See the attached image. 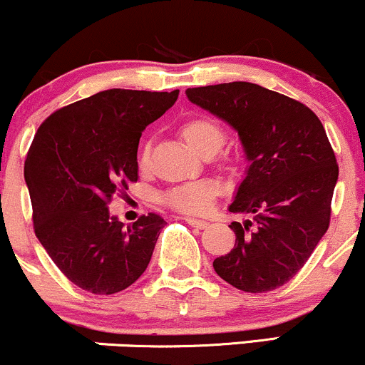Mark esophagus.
I'll use <instances>...</instances> for the list:
<instances>
[{"label": "esophagus", "mask_w": 365, "mask_h": 365, "mask_svg": "<svg viewBox=\"0 0 365 365\" xmlns=\"http://www.w3.org/2000/svg\"><path fill=\"white\" fill-rule=\"evenodd\" d=\"M186 222L190 224V226H193L196 229H205L208 226L207 220H200V219H195V217H186Z\"/></svg>", "instance_id": "34e87169"}]
</instances>
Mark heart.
Listing matches in <instances>:
<instances>
[{"label": "heart", "instance_id": "1", "mask_svg": "<svg viewBox=\"0 0 365 365\" xmlns=\"http://www.w3.org/2000/svg\"><path fill=\"white\" fill-rule=\"evenodd\" d=\"M179 130H181L184 141L198 155L208 153V151L217 153L226 141V133H224L222 125L208 115L186 118ZM148 155V145H145L139 153V165H146ZM163 202L175 210L182 212V214L202 215L210 210L212 203H214V187L208 182H187L170 190L163 196Z\"/></svg>", "mask_w": 365, "mask_h": 365}]
</instances>
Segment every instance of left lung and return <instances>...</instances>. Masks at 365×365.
<instances>
[{
    "mask_svg": "<svg viewBox=\"0 0 365 365\" xmlns=\"http://www.w3.org/2000/svg\"><path fill=\"white\" fill-rule=\"evenodd\" d=\"M191 103L227 122L250 162L232 214L235 248L214 260L215 272L247 293L279 288L300 271L326 235L338 163L321 120L309 106L259 84L186 89Z\"/></svg>",
    "mask_w": 365,
    "mask_h": 365,
    "instance_id": "left-lung-1",
    "label": "left lung"
}]
</instances>
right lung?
<instances>
[{"label": "right lung", "mask_w": 365, "mask_h": 365, "mask_svg": "<svg viewBox=\"0 0 365 365\" xmlns=\"http://www.w3.org/2000/svg\"><path fill=\"white\" fill-rule=\"evenodd\" d=\"M178 96L179 89H106L56 110L36 133L24 169L34 232L86 292L118 293L148 267L165 220L148 214L125 227L108 203L138 181L141 133Z\"/></svg>", "instance_id": "right-lung-1"}]
</instances>
